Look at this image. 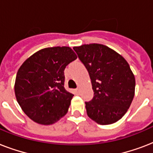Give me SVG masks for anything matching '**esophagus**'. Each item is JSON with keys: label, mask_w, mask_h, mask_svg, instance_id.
<instances>
[{"label": "esophagus", "mask_w": 153, "mask_h": 153, "mask_svg": "<svg viewBox=\"0 0 153 153\" xmlns=\"http://www.w3.org/2000/svg\"><path fill=\"white\" fill-rule=\"evenodd\" d=\"M79 91H80V89L79 88L75 89V92H76V94H79Z\"/></svg>", "instance_id": "esophagus-1"}]
</instances>
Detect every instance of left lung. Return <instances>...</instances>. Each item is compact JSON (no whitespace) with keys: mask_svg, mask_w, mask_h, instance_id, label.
Returning <instances> with one entry per match:
<instances>
[{"mask_svg":"<svg viewBox=\"0 0 153 153\" xmlns=\"http://www.w3.org/2000/svg\"><path fill=\"white\" fill-rule=\"evenodd\" d=\"M73 48L88 71L94 92L93 99L86 102L87 115L100 125L115 123L128 111L135 94V77L128 62L103 44Z\"/></svg>","mask_w":153,"mask_h":153,"instance_id":"1","label":"left lung"}]
</instances>
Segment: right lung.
Listing matches in <instances>:
<instances>
[{
  "mask_svg": "<svg viewBox=\"0 0 153 153\" xmlns=\"http://www.w3.org/2000/svg\"><path fill=\"white\" fill-rule=\"evenodd\" d=\"M76 59L70 47H53L36 51L20 66L16 98L32 121L49 126L67 114L74 95L64 88V70Z\"/></svg>",
  "mask_w": 153,
  "mask_h": 153,
  "instance_id": "obj_1",
  "label": "right lung"
}]
</instances>
